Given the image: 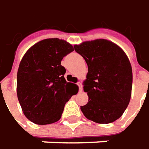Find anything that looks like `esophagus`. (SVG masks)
Wrapping results in <instances>:
<instances>
[{"label": "esophagus", "mask_w": 149, "mask_h": 149, "mask_svg": "<svg viewBox=\"0 0 149 149\" xmlns=\"http://www.w3.org/2000/svg\"><path fill=\"white\" fill-rule=\"evenodd\" d=\"M77 85H78V86H79V91H82V85H81V81L77 82Z\"/></svg>", "instance_id": "1"}]
</instances>
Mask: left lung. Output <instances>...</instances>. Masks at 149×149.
I'll return each mask as SVG.
<instances>
[{"label":"left lung","instance_id":"obj_1","mask_svg":"<svg viewBox=\"0 0 149 149\" xmlns=\"http://www.w3.org/2000/svg\"><path fill=\"white\" fill-rule=\"evenodd\" d=\"M74 49L88 67L82 83L88 102L81 110L86 119L98 124L116 121L130 100L133 72L128 56L120 46L104 39L75 44Z\"/></svg>","mask_w":149,"mask_h":149}]
</instances>
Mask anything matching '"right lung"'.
<instances>
[{
	"label": "right lung",
	"mask_w": 149,
	"mask_h": 149,
	"mask_svg": "<svg viewBox=\"0 0 149 149\" xmlns=\"http://www.w3.org/2000/svg\"><path fill=\"white\" fill-rule=\"evenodd\" d=\"M73 50L66 40L53 38L33 44L24 54L17 72L16 92L29 120L44 125L61 119L66 102L75 95V84L65 80L61 61Z\"/></svg>",
	"instance_id": "1"
}]
</instances>
